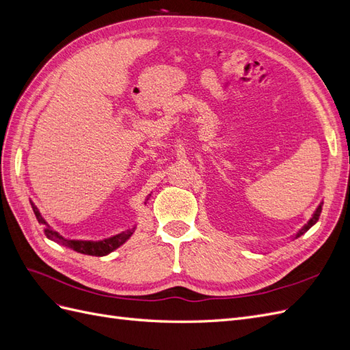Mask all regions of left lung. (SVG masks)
<instances>
[{"label":"left lung","instance_id":"8db88e82","mask_svg":"<svg viewBox=\"0 0 350 350\" xmlns=\"http://www.w3.org/2000/svg\"><path fill=\"white\" fill-rule=\"evenodd\" d=\"M320 213H321V206H319V208H317V210H315V213L312 215V217L310 219V221H308V224H306V225H305V226H304V228H302V229H301V230L298 232V235H296V237H301V235H302V234H305V232H306V230H308V229H310V228H311L312 225H315V224H317V221H319Z\"/></svg>","mask_w":350,"mask_h":350}]
</instances>
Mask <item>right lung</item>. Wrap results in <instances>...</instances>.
I'll list each match as a JSON object with an SVG mask.
<instances>
[{"label": "right lung", "mask_w": 350, "mask_h": 350, "mask_svg": "<svg viewBox=\"0 0 350 350\" xmlns=\"http://www.w3.org/2000/svg\"><path fill=\"white\" fill-rule=\"evenodd\" d=\"M36 211V210H35ZM36 219L39 221H42V224H45L44 219L40 217V215L36 211ZM45 230V235L49 238V239H57L59 242L64 243L66 247L77 251L80 254H88V256H94V257H103L107 256V254L112 252L113 250H116L118 247H121L122 243L129 239L131 235H133V229L131 230H126V232H122V234L120 235H115L112 238H108V239H103V241H98V242H93V241H70V239H64L62 238L58 232L52 230L49 226L44 229Z\"/></svg>", "instance_id": "1"}]
</instances>
